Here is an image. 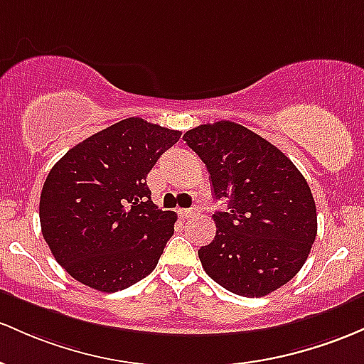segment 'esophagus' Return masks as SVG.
I'll list each match as a JSON object with an SVG mask.
<instances>
[{"label": "esophagus", "instance_id": "obj_1", "mask_svg": "<svg viewBox=\"0 0 364 364\" xmlns=\"http://www.w3.org/2000/svg\"><path fill=\"white\" fill-rule=\"evenodd\" d=\"M178 215H179V218H181V219L193 218L195 210H193V209H179V210H178Z\"/></svg>", "mask_w": 364, "mask_h": 364}]
</instances>
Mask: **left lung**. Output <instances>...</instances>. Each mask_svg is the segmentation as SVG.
Listing matches in <instances>:
<instances>
[{
	"mask_svg": "<svg viewBox=\"0 0 364 364\" xmlns=\"http://www.w3.org/2000/svg\"><path fill=\"white\" fill-rule=\"evenodd\" d=\"M209 171L228 213L213 218L215 237L198 250L215 283L243 297H264L304 266L316 238L313 193L277 146L242 124H202L183 134Z\"/></svg>",
	"mask_w": 364,
	"mask_h": 364,
	"instance_id": "8db88e82",
	"label": "left lung"
}]
</instances>
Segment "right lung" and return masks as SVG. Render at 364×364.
<instances>
[{
	"instance_id": "add662e5",
	"label": "right lung",
	"mask_w": 364,
	"mask_h": 364,
	"mask_svg": "<svg viewBox=\"0 0 364 364\" xmlns=\"http://www.w3.org/2000/svg\"><path fill=\"white\" fill-rule=\"evenodd\" d=\"M179 138V131L129 117L86 138L51 167L39 221L72 278L117 292L155 269L178 215L151 202L146 174Z\"/></svg>"
}]
</instances>
